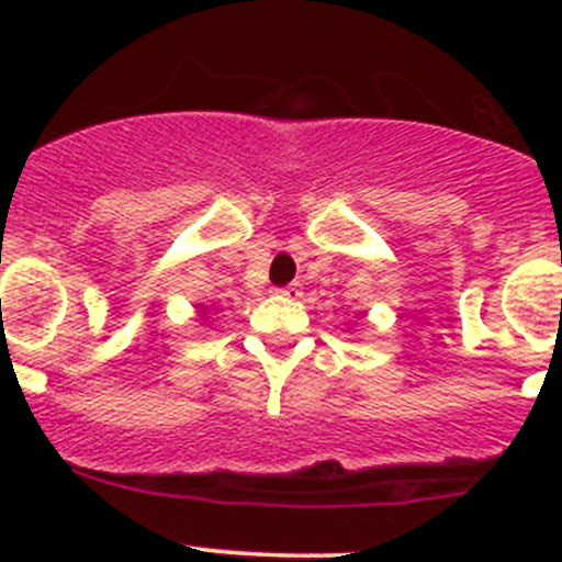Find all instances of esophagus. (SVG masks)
Masks as SVG:
<instances>
[{
	"label": "esophagus",
	"instance_id": "obj_1",
	"mask_svg": "<svg viewBox=\"0 0 562 562\" xmlns=\"http://www.w3.org/2000/svg\"><path fill=\"white\" fill-rule=\"evenodd\" d=\"M280 296H285V299H299L302 296V285H299V282H291V285L288 288H280Z\"/></svg>",
	"mask_w": 562,
	"mask_h": 562
}]
</instances>
